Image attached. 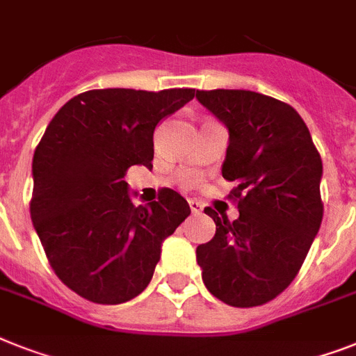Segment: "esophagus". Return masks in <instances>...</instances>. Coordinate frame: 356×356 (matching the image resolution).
<instances>
[{
	"mask_svg": "<svg viewBox=\"0 0 356 356\" xmlns=\"http://www.w3.org/2000/svg\"><path fill=\"white\" fill-rule=\"evenodd\" d=\"M189 207H191V213L193 214H200L202 213V209H204V207H202V204H200V202H196V200H191Z\"/></svg>",
	"mask_w": 356,
	"mask_h": 356,
	"instance_id": "1",
	"label": "esophagus"
}]
</instances>
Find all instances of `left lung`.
I'll use <instances>...</instances> for the list:
<instances>
[{"mask_svg":"<svg viewBox=\"0 0 356 356\" xmlns=\"http://www.w3.org/2000/svg\"><path fill=\"white\" fill-rule=\"evenodd\" d=\"M229 129L222 176L236 220L218 216L211 242L196 248L202 280L224 304L257 307L277 298L300 271L318 233L322 158L300 114L286 102L252 90H196Z\"/></svg>","mask_w":356,"mask_h":356,"instance_id":"left-lung-1","label":"left lung"}]
</instances>
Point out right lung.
I'll list each match as a JSON object with an SVG mask.
<instances>
[{"label":"right lung","mask_w":356,"mask_h":356,"mask_svg":"<svg viewBox=\"0 0 356 356\" xmlns=\"http://www.w3.org/2000/svg\"><path fill=\"white\" fill-rule=\"evenodd\" d=\"M195 89H94L69 99L32 160L31 218L52 271L94 304H123L149 286L161 242L191 214L172 189L134 205L129 167H152L154 129Z\"/></svg>","instance_id":"add662e5"}]
</instances>
